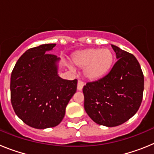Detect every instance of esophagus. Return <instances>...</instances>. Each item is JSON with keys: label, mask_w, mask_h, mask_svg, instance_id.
Returning a JSON list of instances; mask_svg holds the SVG:
<instances>
[{"label": "esophagus", "mask_w": 154, "mask_h": 154, "mask_svg": "<svg viewBox=\"0 0 154 154\" xmlns=\"http://www.w3.org/2000/svg\"><path fill=\"white\" fill-rule=\"evenodd\" d=\"M83 86H84L83 82L81 81V80H79L78 85H77V89H78L79 91H81L82 89V88H83Z\"/></svg>", "instance_id": "34e87169"}]
</instances>
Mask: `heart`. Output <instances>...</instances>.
I'll return each mask as SVG.
<instances>
[{"instance_id": "heart-1", "label": "heart", "mask_w": 154, "mask_h": 154, "mask_svg": "<svg viewBox=\"0 0 154 154\" xmlns=\"http://www.w3.org/2000/svg\"><path fill=\"white\" fill-rule=\"evenodd\" d=\"M113 60V53L109 48H91L76 51L72 55L73 63L84 69V75L91 80L99 79L106 74Z\"/></svg>"}]
</instances>
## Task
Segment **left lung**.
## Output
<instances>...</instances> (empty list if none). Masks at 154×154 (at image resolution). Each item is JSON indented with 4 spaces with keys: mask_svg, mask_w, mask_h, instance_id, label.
Wrapping results in <instances>:
<instances>
[{
    "mask_svg": "<svg viewBox=\"0 0 154 154\" xmlns=\"http://www.w3.org/2000/svg\"><path fill=\"white\" fill-rule=\"evenodd\" d=\"M117 62L109 72L84 85V108L97 124L112 127L123 124L140 106L144 78L140 63L130 53L112 45Z\"/></svg>",
    "mask_w": 154,
    "mask_h": 154,
    "instance_id": "8db88e82",
    "label": "left lung"
}]
</instances>
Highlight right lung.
I'll list each match as a JSON object with an SVG mask.
<instances>
[{
    "mask_svg": "<svg viewBox=\"0 0 154 154\" xmlns=\"http://www.w3.org/2000/svg\"><path fill=\"white\" fill-rule=\"evenodd\" d=\"M56 44H45L27 50L11 76L12 106L24 123L35 129L58 126L77 89V79H62L58 75L60 58L50 54Z\"/></svg>",
    "mask_w": 154,
    "mask_h": 154,
    "instance_id": "add662e5",
    "label": "right lung"
}]
</instances>
